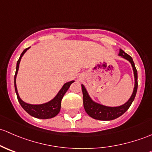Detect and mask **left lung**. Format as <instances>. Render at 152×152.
Here are the masks:
<instances>
[{"mask_svg": "<svg viewBox=\"0 0 152 152\" xmlns=\"http://www.w3.org/2000/svg\"><path fill=\"white\" fill-rule=\"evenodd\" d=\"M118 55L121 57L124 58V59H126V60H128L131 63L132 67L134 76V90H133V93L130 99L124 104L119 106V107H107V106L93 102L91 98L90 97V96H89L85 86L82 85V93H83V104L86 113L88 114V115H90L93 118L96 119V120L111 121L120 117L129 108L132 103L134 101V98H135L137 90V69H136L135 65H134V62H133L132 58L129 55L127 54L126 53H125L123 50L120 49V52H119Z\"/></svg>", "mask_w": 152, "mask_h": 152, "instance_id": "1", "label": "left lung"}]
</instances>
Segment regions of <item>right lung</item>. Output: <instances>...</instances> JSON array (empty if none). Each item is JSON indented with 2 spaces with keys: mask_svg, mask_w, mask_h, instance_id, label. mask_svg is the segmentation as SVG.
Instances as JSON below:
<instances>
[{
  "mask_svg": "<svg viewBox=\"0 0 152 152\" xmlns=\"http://www.w3.org/2000/svg\"><path fill=\"white\" fill-rule=\"evenodd\" d=\"M29 48H26L25 50L22 52L19 59H18V61L17 62L16 72H15V92H16L17 97H18V102H19L21 107H22L24 109V110H25L26 113H28L30 115L39 119L52 118L57 115L58 113L60 111L61 102H62V98H63L64 95L65 94V93H66L67 90L69 89L70 85H71L73 82H74V81H70V82L65 83V85L62 86V87L61 88V90H59V93H57V95H56L52 100L47 102V103L42 104H30L24 102L20 98L19 94H18V89H17L16 86V77L17 74H18V69H19V65L20 62L21 58H22V56H23L24 53L26 52V50H28Z\"/></svg>",
  "mask_w": 152,
  "mask_h": 152,
  "instance_id": "add662e5",
  "label": "right lung"
}]
</instances>
